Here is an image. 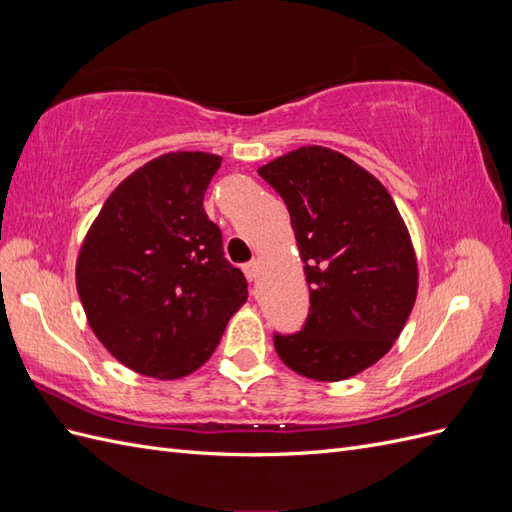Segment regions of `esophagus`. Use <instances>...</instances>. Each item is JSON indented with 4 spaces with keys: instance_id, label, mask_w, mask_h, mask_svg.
I'll return each instance as SVG.
<instances>
[{
    "instance_id": "34e87169",
    "label": "esophagus",
    "mask_w": 512,
    "mask_h": 512,
    "mask_svg": "<svg viewBox=\"0 0 512 512\" xmlns=\"http://www.w3.org/2000/svg\"><path fill=\"white\" fill-rule=\"evenodd\" d=\"M243 273H245L247 280H256L258 273H260V262H258L256 258L250 260V262H245V265H243Z\"/></svg>"
}]
</instances>
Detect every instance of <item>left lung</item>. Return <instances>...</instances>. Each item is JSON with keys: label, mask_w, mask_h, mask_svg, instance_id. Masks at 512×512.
<instances>
[{"label": "left lung", "mask_w": 512, "mask_h": 512, "mask_svg": "<svg viewBox=\"0 0 512 512\" xmlns=\"http://www.w3.org/2000/svg\"><path fill=\"white\" fill-rule=\"evenodd\" d=\"M284 198L309 286L301 331L273 333L305 378L356 376L391 350L416 299L408 228L384 185L327 147H301L258 168Z\"/></svg>", "instance_id": "1"}]
</instances>
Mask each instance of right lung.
Listing matches in <instances>:
<instances>
[{"label": "right lung", "mask_w": 512, "mask_h": 512, "mask_svg": "<svg viewBox=\"0 0 512 512\" xmlns=\"http://www.w3.org/2000/svg\"><path fill=\"white\" fill-rule=\"evenodd\" d=\"M220 156L166 153L121 181L76 260V290L96 337L143 376L192 374L247 299L203 209Z\"/></svg>", "instance_id": "1"}]
</instances>
